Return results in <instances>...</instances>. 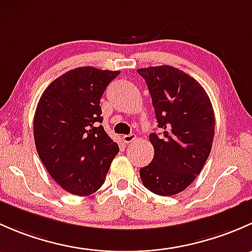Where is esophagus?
<instances>
[{
    "mask_svg": "<svg viewBox=\"0 0 252 252\" xmlns=\"http://www.w3.org/2000/svg\"><path fill=\"white\" fill-rule=\"evenodd\" d=\"M136 139V134L134 133H131V134H126V136L123 137V141L125 142V143H132V142Z\"/></svg>",
    "mask_w": 252,
    "mask_h": 252,
    "instance_id": "1",
    "label": "esophagus"
}]
</instances>
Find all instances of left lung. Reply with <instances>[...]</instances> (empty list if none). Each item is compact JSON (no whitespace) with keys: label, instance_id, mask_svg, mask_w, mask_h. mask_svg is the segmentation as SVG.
I'll return each instance as SVG.
<instances>
[{"label":"left lung","instance_id":"obj_1","mask_svg":"<svg viewBox=\"0 0 252 252\" xmlns=\"http://www.w3.org/2000/svg\"><path fill=\"white\" fill-rule=\"evenodd\" d=\"M137 72L147 82L161 131L150 133L154 158L139 170L141 180L154 194L175 195L195 180L209 158L214 108L203 86L182 70L160 65Z\"/></svg>","mask_w":252,"mask_h":252}]
</instances>
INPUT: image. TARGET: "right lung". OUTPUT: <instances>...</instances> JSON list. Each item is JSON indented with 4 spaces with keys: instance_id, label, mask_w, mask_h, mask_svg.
<instances>
[{
    "instance_id": "1",
    "label": "right lung",
    "mask_w": 252,
    "mask_h": 252,
    "mask_svg": "<svg viewBox=\"0 0 252 252\" xmlns=\"http://www.w3.org/2000/svg\"><path fill=\"white\" fill-rule=\"evenodd\" d=\"M120 71L82 66L54 80L33 116V138L41 161L64 190L86 196L104 183L119 145L102 125L99 102Z\"/></svg>"
}]
</instances>
